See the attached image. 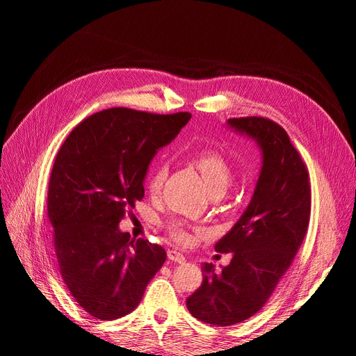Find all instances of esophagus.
<instances>
[{"instance_id": "1", "label": "esophagus", "mask_w": 356, "mask_h": 356, "mask_svg": "<svg viewBox=\"0 0 356 356\" xmlns=\"http://www.w3.org/2000/svg\"><path fill=\"white\" fill-rule=\"evenodd\" d=\"M168 258L172 261H175V263H184L186 261V257L177 250H169L168 251Z\"/></svg>"}]
</instances>
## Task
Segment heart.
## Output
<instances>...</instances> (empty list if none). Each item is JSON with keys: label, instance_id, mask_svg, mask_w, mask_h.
<instances>
[{"label": "heart", "instance_id": "1", "mask_svg": "<svg viewBox=\"0 0 356 356\" xmlns=\"http://www.w3.org/2000/svg\"><path fill=\"white\" fill-rule=\"evenodd\" d=\"M191 163L195 166L203 181V187L211 196L224 195L232 182V168L225 157L215 152V149H203L196 153L191 159ZM166 177V168L163 165H157L152 174H149L147 187L152 195H157L160 191ZM166 230L170 238L181 245H188L193 239V229L184 221L170 220L166 222Z\"/></svg>", "mask_w": 356, "mask_h": 356}]
</instances>
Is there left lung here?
<instances>
[{
    "mask_svg": "<svg viewBox=\"0 0 356 356\" xmlns=\"http://www.w3.org/2000/svg\"><path fill=\"white\" fill-rule=\"evenodd\" d=\"M229 124L255 139L263 166L246 211L215 245L232 252L230 264L218 272L203 263L202 285L187 298L193 316L217 327L254 316L270 298L303 243L312 203L307 166L282 126L257 115Z\"/></svg>",
    "mask_w": 356,
    "mask_h": 356,
    "instance_id": "8db88e82",
    "label": "left lung"
}]
</instances>
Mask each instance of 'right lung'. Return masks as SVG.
Here are the masks:
<instances>
[{
	"label": "right lung",
	"mask_w": 356,
	"mask_h": 356,
	"mask_svg": "<svg viewBox=\"0 0 356 356\" xmlns=\"http://www.w3.org/2000/svg\"><path fill=\"white\" fill-rule=\"evenodd\" d=\"M190 118L115 106L84 118L59 148L47 193L53 248L71 296L96 319L131 314L166 261L163 248L118 222L144 197L157 149Z\"/></svg>",
	"instance_id": "1"
}]
</instances>
